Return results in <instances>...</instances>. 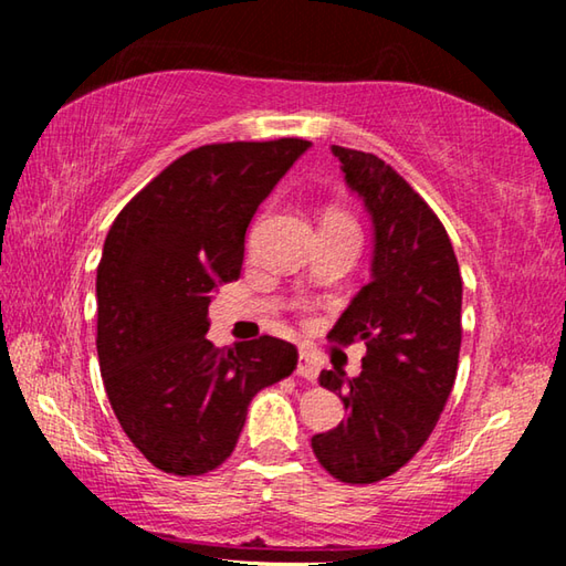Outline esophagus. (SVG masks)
<instances>
[{
	"mask_svg": "<svg viewBox=\"0 0 566 566\" xmlns=\"http://www.w3.org/2000/svg\"><path fill=\"white\" fill-rule=\"evenodd\" d=\"M296 375L304 377V379H310V381H314V379L319 377V361H317V357H314L312 352L300 349V364H296Z\"/></svg>",
	"mask_w": 566,
	"mask_h": 566,
	"instance_id": "34e87169",
	"label": "esophagus"
}]
</instances>
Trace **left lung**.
<instances>
[{
    "label": "left lung",
    "mask_w": 566,
    "mask_h": 566,
    "mask_svg": "<svg viewBox=\"0 0 566 566\" xmlns=\"http://www.w3.org/2000/svg\"><path fill=\"white\" fill-rule=\"evenodd\" d=\"M332 155L369 214L371 266L329 339H361L367 357L357 377L339 367L319 375L349 415L314 434L312 449L332 476L371 484L419 452L452 395L462 274L447 229L395 169L367 151L334 145Z\"/></svg>",
    "instance_id": "1"
}]
</instances>
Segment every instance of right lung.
Instances as JSON below:
<instances>
[{"label": "right lung", "instance_id": "1", "mask_svg": "<svg viewBox=\"0 0 566 566\" xmlns=\"http://www.w3.org/2000/svg\"><path fill=\"white\" fill-rule=\"evenodd\" d=\"M312 142L187 151L114 219L97 270V354L124 434L167 474L212 472L234 452L256 391L290 377L294 344L217 349L209 302L239 280L247 227Z\"/></svg>", "mask_w": 566, "mask_h": 566}]
</instances>
